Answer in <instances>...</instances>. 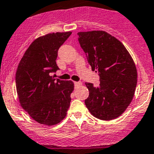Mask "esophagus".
I'll return each instance as SVG.
<instances>
[{
  "instance_id": "34e87169",
  "label": "esophagus",
  "mask_w": 154,
  "mask_h": 154,
  "mask_svg": "<svg viewBox=\"0 0 154 154\" xmlns=\"http://www.w3.org/2000/svg\"><path fill=\"white\" fill-rule=\"evenodd\" d=\"M74 84H75V86L79 87V86H80V85H82V83L81 82H75Z\"/></svg>"
}]
</instances>
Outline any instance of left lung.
I'll return each mask as SVG.
<instances>
[{
  "instance_id": "left-lung-1",
  "label": "left lung",
  "mask_w": 154,
  "mask_h": 154,
  "mask_svg": "<svg viewBox=\"0 0 154 154\" xmlns=\"http://www.w3.org/2000/svg\"><path fill=\"white\" fill-rule=\"evenodd\" d=\"M78 35L91 70L100 76L98 87L85 83L89 95L85 104L98 119H116L134 95L137 82L134 62L123 43L105 31L79 32Z\"/></svg>"
}]
</instances>
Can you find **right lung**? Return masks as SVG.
Masks as SVG:
<instances>
[{
  "label": "right lung",
  "instance_id": "right-lung-1",
  "mask_svg": "<svg viewBox=\"0 0 154 154\" xmlns=\"http://www.w3.org/2000/svg\"><path fill=\"white\" fill-rule=\"evenodd\" d=\"M72 32L48 33L36 38L20 60L16 72L20 104L38 123L53 126L61 122L69 108L72 81L53 79L50 72L59 69L58 49Z\"/></svg>",
  "mask_w": 154,
  "mask_h": 154
}]
</instances>
